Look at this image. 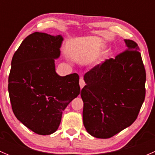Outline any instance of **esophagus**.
I'll return each instance as SVG.
<instances>
[{
	"label": "esophagus",
	"instance_id": "obj_1",
	"mask_svg": "<svg viewBox=\"0 0 155 155\" xmlns=\"http://www.w3.org/2000/svg\"><path fill=\"white\" fill-rule=\"evenodd\" d=\"M79 85H80L81 88H82L85 85V82L82 78H80V79H79Z\"/></svg>",
	"mask_w": 155,
	"mask_h": 155
}]
</instances>
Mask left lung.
<instances>
[{
  "label": "left lung",
  "instance_id": "obj_1",
  "mask_svg": "<svg viewBox=\"0 0 155 155\" xmlns=\"http://www.w3.org/2000/svg\"><path fill=\"white\" fill-rule=\"evenodd\" d=\"M124 42L125 51L84 76L83 124L96 138H110L130 126L144 102L146 74L139 46L133 40Z\"/></svg>",
  "mask_w": 155,
  "mask_h": 155
}]
</instances>
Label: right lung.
<instances>
[{
    "mask_svg": "<svg viewBox=\"0 0 155 155\" xmlns=\"http://www.w3.org/2000/svg\"><path fill=\"white\" fill-rule=\"evenodd\" d=\"M61 35L34 32L26 37L11 62L8 91L18 121L40 135H49L60 125L63 111L80 93L79 76H60L54 59L60 57Z\"/></svg>",
    "mask_w": 155,
    "mask_h": 155,
    "instance_id": "1",
    "label": "right lung"
}]
</instances>
